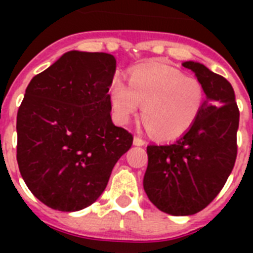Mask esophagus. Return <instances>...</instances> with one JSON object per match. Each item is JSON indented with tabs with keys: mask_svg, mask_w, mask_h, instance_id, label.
Segmentation results:
<instances>
[{
	"mask_svg": "<svg viewBox=\"0 0 253 253\" xmlns=\"http://www.w3.org/2000/svg\"><path fill=\"white\" fill-rule=\"evenodd\" d=\"M134 144H135V146L142 147V146H144V144H146V140H144V139H142V138H139V136H135Z\"/></svg>",
	"mask_w": 253,
	"mask_h": 253,
	"instance_id": "obj_1",
	"label": "esophagus"
}]
</instances>
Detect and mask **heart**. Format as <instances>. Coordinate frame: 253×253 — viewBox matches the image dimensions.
<instances>
[{
  "mask_svg": "<svg viewBox=\"0 0 253 253\" xmlns=\"http://www.w3.org/2000/svg\"><path fill=\"white\" fill-rule=\"evenodd\" d=\"M114 118L127 123L140 105L143 121L158 138L173 139L189 130L204 103V89L194 77L178 69L151 65L135 68L130 85L115 77L110 87Z\"/></svg>",
  "mask_w": 253,
  "mask_h": 253,
  "instance_id": "b5f03b06",
  "label": "heart"
}]
</instances>
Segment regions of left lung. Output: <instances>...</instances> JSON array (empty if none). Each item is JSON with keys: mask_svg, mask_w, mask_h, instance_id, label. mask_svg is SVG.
<instances>
[{"mask_svg": "<svg viewBox=\"0 0 253 253\" xmlns=\"http://www.w3.org/2000/svg\"><path fill=\"white\" fill-rule=\"evenodd\" d=\"M206 95L198 117L181 138L147 147L143 188L152 204L170 215H193L211 202L236 160L239 109L224 77L197 61H185Z\"/></svg>", "mask_w": 253, "mask_h": 253, "instance_id": "left-lung-1", "label": "left lung"}]
</instances>
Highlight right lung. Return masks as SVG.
Wrapping results in <instances>:
<instances>
[{"mask_svg": "<svg viewBox=\"0 0 253 253\" xmlns=\"http://www.w3.org/2000/svg\"><path fill=\"white\" fill-rule=\"evenodd\" d=\"M110 53L69 51L33 77L17 114V162L38 200L79 211L98 200L132 135L111 121Z\"/></svg>", "mask_w": 253, "mask_h": 253, "instance_id": "1", "label": "right lung"}]
</instances>
